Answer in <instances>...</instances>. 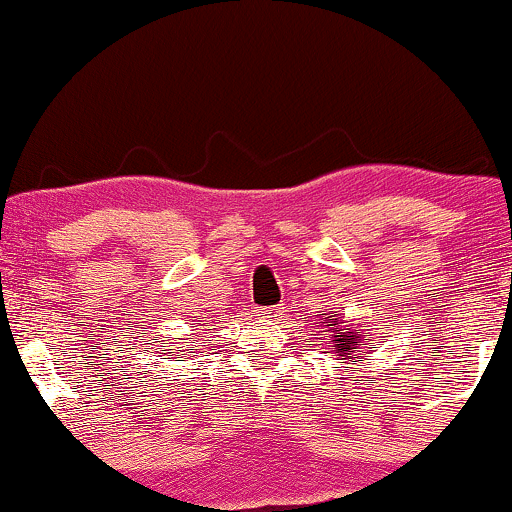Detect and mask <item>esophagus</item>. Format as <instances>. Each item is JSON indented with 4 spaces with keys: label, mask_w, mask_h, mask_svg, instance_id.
<instances>
[{
    "label": "esophagus",
    "mask_w": 512,
    "mask_h": 512,
    "mask_svg": "<svg viewBox=\"0 0 512 512\" xmlns=\"http://www.w3.org/2000/svg\"><path fill=\"white\" fill-rule=\"evenodd\" d=\"M281 312H283V307H281V304H276V307H264L260 316H267V319H276V316H281Z\"/></svg>",
    "instance_id": "34e87169"
}]
</instances>
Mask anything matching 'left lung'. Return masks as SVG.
Segmentation results:
<instances>
[{"label": "left lung", "instance_id": "left-lung-1", "mask_svg": "<svg viewBox=\"0 0 512 512\" xmlns=\"http://www.w3.org/2000/svg\"><path fill=\"white\" fill-rule=\"evenodd\" d=\"M323 323L333 326L331 328V333H333V352L338 354L340 359H357V352L361 349V347H357L359 335L354 333V331H349V328H340V331H338V321H333L331 316H326V321H323ZM349 353L353 354L352 358L348 357ZM342 364H345V361H342Z\"/></svg>", "mask_w": 512, "mask_h": 512}]
</instances>
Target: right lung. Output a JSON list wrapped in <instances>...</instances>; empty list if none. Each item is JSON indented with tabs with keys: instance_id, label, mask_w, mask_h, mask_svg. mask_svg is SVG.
Instances as JSON below:
<instances>
[{
	"instance_id": "right-lung-1",
	"label": "right lung",
	"mask_w": 512,
	"mask_h": 512,
	"mask_svg": "<svg viewBox=\"0 0 512 512\" xmlns=\"http://www.w3.org/2000/svg\"><path fill=\"white\" fill-rule=\"evenodd\" d=\"M170 354H172V352H170Z\"/></svg>"
}]
</instances>
